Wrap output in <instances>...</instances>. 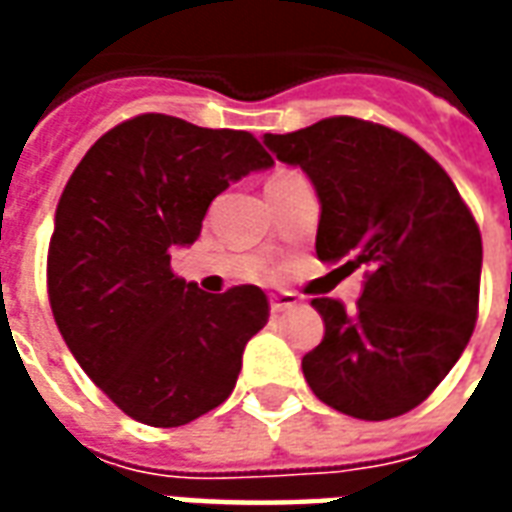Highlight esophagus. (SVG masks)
I'll use <instances>...</instances> for the list:
<instances>
[{
    "label": "esophagus",
    "mask_w": 512,
    "mask_h": 512,
    "mask_svg": "<svg viewBox=\"0 0 512 512\" xmlns=\"http://www.w3.org/2000/svg\"><path fill=\"white\" fill-rule=\"evenodd\" d=\"M271 312H282L290 310V307H296L299 299H296V293H271Z\"/></svg>",
    "instance_id": "34e87169"
}]
</instances>
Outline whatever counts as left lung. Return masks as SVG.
Returning <instances> with one entry per match:
<instances>
[{"label":"left lung","instance_id":"1","mask_svg":"<svg viewBox=\"0 0 512 512\" xmlns=\"http://www.w3.org/2000/svg\"><path fill=\"white\" fill-rule=\"evenodd\" d=\"M263 145L301 167L321 202L318 260L365 268L351 312L312 299L326 334L301 359L318 400L392 419L441 384L474 332L483 241L450 175L408 136L329 117ZM334 268V271H340Z\"/></svg>","mask_w":512,"mask_h":512}]
</instances>
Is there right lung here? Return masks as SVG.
Segmentation results:
<instances>
[{"label": "right lung", "instance_id": "obj_1", "mask_svg": "<svg viewBox=\"0 0 512 512\" xmlns=\"http://www.w3.org/2000/svg\"><path fill=\"white\" fill-rule=\"evenodd\" d=\"M274 167L255 136L139 115L106 131L73 169L49 244V301L62 340L112 403L178 428L233 392L266 293H205L172 274L230 183Z\"/></svg>", "mask_w": 512, "mask_h": 512}]
</instances>
